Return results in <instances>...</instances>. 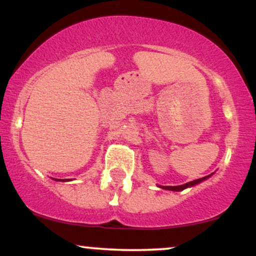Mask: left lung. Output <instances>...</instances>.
<instances>
[{
    "label": "left lung",
    "mask_w": 256,
    "mask_h": 256,
    "mask_svg": "<svg viewBox=\"0 0 256 256\" xmlns=\"http://www.w3.org/2000/svg\"><path fill=\"white\" fill-rule=\"evenodd\" d=\"M209 176H210V175H208V176H204V178H198V180L190 181V182H188V184H182V186H162L161 188H164V189H168V190L180 192V190H184V189H186V188H188V187H193V186L198 184H200L201 181L206 180V178H208Z\"/></svg>",
    "instance_id": "obj_1"
}]
</instances>
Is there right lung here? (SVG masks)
<instances>
[{"instance_id": "add662e5", "label": "right lung", "mask_w": 256, "mask_h": 256, "mask_svg": "<svg viewBox=\"0 0 256 256\" xmlns=\"http://www.w3.org/2000/svg\"><path fill=\"white\" fill-rule=\"evenodd\" d=\"M58 181H61V180H58ZM62 181H66V180H62Z\"/></svg>"}]
</instances>
